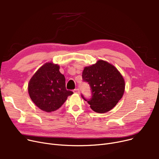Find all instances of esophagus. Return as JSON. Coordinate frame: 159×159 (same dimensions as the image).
I'll use <instances>...</instances> for the list:
<instances>
[{
	"instance_id": "obj_1",
	"label": "esophagus",
	"mask_w": 159,
	"mask_h": 159,
	"mask_svg": "<svg viewBox=\"0 0 159 159\" xmlns=\"http://www.w3.org/2000/svg\"><path fill=\"white\" fill-rule=\"evenodd\" d=\"M73 92L75 93H80V90H79V89H78V88L75 89L73 90Z\"/></svg>"
}]
</instances>
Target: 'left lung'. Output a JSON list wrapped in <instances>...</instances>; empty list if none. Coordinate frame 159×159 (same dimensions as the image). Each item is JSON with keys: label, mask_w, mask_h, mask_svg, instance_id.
Listing matches in <instances>:
<instances>
[{"label": "left lung", "mask_w": 159, "mask_h": 159, "mask_svg": "<svg viewBox=\"0 0 159 159\" xmlns=\"http://www.w3.org/2000/svg\"><path fill=\"white\" fill-rule=\"evenodd\" d=\"M82 79L88 82L91 89V97L84 101L91 110L100 113L109 111L116 105L123 96L125 82L120 73L114 66L102 60L85 67Z\"/></svg>", "instance_id": "obj_1"}]
</instances>
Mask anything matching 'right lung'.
<instances>
[{
  "mask_svg": "<svg viewBox=\"0 0 159 159\" xmlns=\"http://www.w3.org/2000/svg\"><path fill=\"white\" fill-rule=\"evenodd\" d=\"M59 66L48 62L37 71L28 84V93L32 101L40 110L48 113L56 111L73 91L66 88L65 77Z\"/></svg>",
  "mask_w": 159,
  "mask_h": 159,
  "instance_id": "obj_1",
  "label": "right lung"
}]
</instances>
